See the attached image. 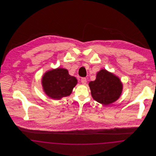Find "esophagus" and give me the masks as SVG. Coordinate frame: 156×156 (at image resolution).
I'll use <instances>...</instances> for the list:
<instances>
[{
	"mask_svg": "<svg viewBox=\"0 0 156 156\" xmlns=\"http://www.w3.org/2000/svg\"><path fill=\"white\" fill-rule=\"evenodd\" d=\"M81 82L82 84L85 85L87 83V79L85 78H82Z\"/></svg>",
	"mask_w": 156,
	"mask_h": 156,
	"instance_id": "obj_1",
	"label": "esophagus"
}]
</instances>
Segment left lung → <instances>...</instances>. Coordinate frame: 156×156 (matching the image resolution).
Returning a JSON list of instances; mask_svg holds the SVG:
<instances>
[{"label":"left lung","mask_w":156,"mask_h":156,"mask_svg":"<svg viewBox=\"0 0 156 156\" xmlns=\"http://www.w3.org/2000/svg\"><path fill=\"white\" fill-rule=\"evenodd\" d=\"M89 86L92 98L105 105L118 100L123 89L119 78L105 69L98 72L96 80L90 82Z\"/></svg>","instance_id":"obj_1"}]
</instances>
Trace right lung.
I'll list each match as a JSON object with an SVG mask.
<instances>
[{
    "mask_svg": "<svg viewBox=\"0 0 156 156\" xmlns=\"http://www.w3.org/2000/svg\"><path fill=\"white\" fill-rule=\"evenodd\" d=\"M41 83L48 97L60 99L71 95L77 83V80L69 74L66 69L58 68L47 71L42 78Z\"/></svg>",
    "mask_w": 156,
    "mask_h": 156,
    "instance_id": "obj_1",
    "label": "right lung"
}]
</instances>
